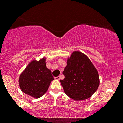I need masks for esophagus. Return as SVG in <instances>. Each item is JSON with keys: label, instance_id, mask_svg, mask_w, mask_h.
<instances>
[{"label": "esophagus", "instance_id": "1", "mask_svg": "<svg viewBox=\"0 0 123 123\" xmlns=\"http://www.w3.org/2000/svg\"><path fill=\"white\" fill-rule=\"evenodd\" d=\"M54 79L55 80H60V76H57V77H55Z\"/></svg>", "mask_w": 123, "mask_h": 123}]
</instances>
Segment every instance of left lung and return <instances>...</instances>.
Returning a JSON list of instances; mask_svg holds the SVG:
<instances>
[{"instance_id": "1", "label": "left lung", "mask_w": 123, "mask_h": 123, "mask_svg": "<svg viewBox=\"0 0 123 123\" xmlns=\"http://www.w3.org/2000/svg\"><path fill=\"white\" fill-rule=\"evenodd\" d=\"M60 80L65 93L75 101L90 98L98 89L99 78L90 59L81 52L74 51L67 61Z\"/></svg>"}]
</instances>
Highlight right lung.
<instances>
[{"label":"right lung","mask_w":123,"mask_h":123,"mask_svg":"<svg viewBox=\"0 0 123 123\" xmlns=\"http://www.w3.org/2000/svg\"><path fill=\"white\" fill-rule=\"evenodd\" d=\"M45 61L44 58L39 61H32L19 76V87L22 92L35 98L43 95L54 79Z\"/></svg>","instance_id":"1"}]
</instances>
